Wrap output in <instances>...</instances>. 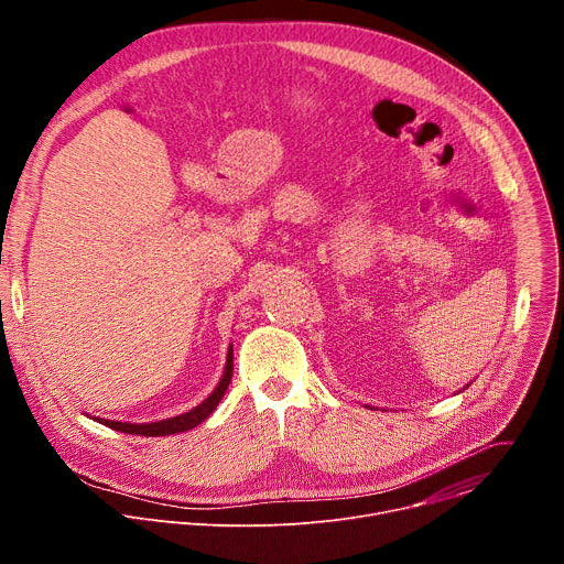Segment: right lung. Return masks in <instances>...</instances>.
<instances>
[{"instance_id": "obj_1", "label": "right lung", "mask_w": 564, "mask_h": 564, "mask_svg": "<svg viewBox=\"0 0 564 564\" xmlns=\"http://www.w3.org/2000/svg\"><path fill=\"white\" fill-rule=\"evenodd\" d=\"M231 370H234V348L229 346L227 350V364H225V372L218 381V386L214 388V392L198 404L196 409H192L189 413H183L178 417H170V420H160V422H151V424H129V422H113V420H102V417H94L96 422L120 431V433H129V435H144V437H160V435H174V433H183L189 429H196L200 422H205L218 406V401L223 399L229 381H231Z\"/></svg>"}]
</instances>
